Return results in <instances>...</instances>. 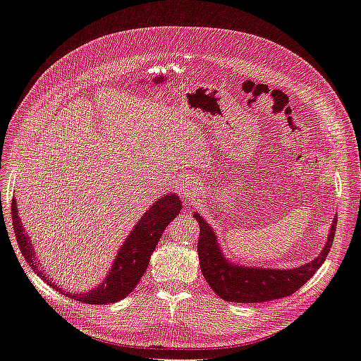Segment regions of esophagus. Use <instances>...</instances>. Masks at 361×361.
Listing matches in <instances>:
<instances>
[{
	"label": "esophagus",
	"mask_w": 361,
	"mask_h": 361,
	"mask_svg": "<svg viewBox=\"0 0 361 361\" xmlns=\"http://www.w3.org/2000/svg\"><path fill=\"white\" fill-rule=\"evenodd\" d=\"M180 191H182L183 196L188 197V196H191V194H192V187H191V188H190V187H185V188H182Z\"/></svg>",
	"instance_id": "34e87169"
}]
</instances>
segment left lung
Wrapping results in <instances>:
<instances>
[{"instance_id": "left-lung-1", "label": "left lung", "mask_w": 361, "mask_h": 361, "mask_svg": "<svg viewBox=\"0 0 361 361\" xmlns=\"http://www.w3.org/2000/svg\"><path fill=\"white\" fill-rule=\"evenodd\" d=\"M194 219L199 221L200 226L197 252L204 279L214 290V293L221 299L240 302V304H255V302H266L293 295L322 266L331 245L334 243L337 226V219H334L328 240L317 258L295 269L281 270L233 264L223 255L216 232L199 212H194Z\"/></svg>"}]
</instances>
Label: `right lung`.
Listing matches in <instances>:
<instances>
[{
  "instance_id": "add662e5",
  "label": "right lung",
  "mask_w": 361,
  "mask_h": 361,
  "mask_svg": "<svg viewBox=\"0 0 361 361\" xmlns=\"http://www.w3.org/2000/svg\"><path fill=\"white\" fill-rule=\"evenodd\" d=\"M180 209L182 202L174 192L158 199L136 223L130 235L126 238L124 245H121L109 270V275L102 281V284L90 291H73V293L57 286L50 278H47V274H44L42 269H39V261L32 246V240L28 238L23 223L19 220L15 200H12V220L19 249H21L28 266L36 271L39 278L74 300L91 305H106L124 299L138 286L145 269L149 266L152 253L157 249L158 241L162 237V232L174 217L179 216Z\"/></svg>"
}]
</instances>
